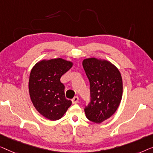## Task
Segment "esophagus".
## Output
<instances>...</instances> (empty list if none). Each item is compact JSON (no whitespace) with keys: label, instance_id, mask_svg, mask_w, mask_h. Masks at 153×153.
Segmentation results:
<instances>
[{"label":"esophagus","instance_id":"1","mask_svg":"<svg viewBox=\"0 0 153 153\" xmlns=\"http://www.w3.org/2000/svg\"><path fill=\"white\" fill-rule=\"evenodd\" d=\"M79 100V98L77 96H75V97L72 99V102L73 104H76Z\"/></svg>","mask_w":153,"mask_h":153}]
</instances>
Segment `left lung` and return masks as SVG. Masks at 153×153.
I'll list each match as a JSON object with an SVG mask.
<instances>
[{
    "label": "left lung",
    "instance_id": "obj_1",
    "mask_svg": "<svg viewBox=\"0 0 153 153\" xmlns=\"http://www.w3.org/2000/svg\"><path fill=\"white\" fill-rule=\"evenodd\" d=\"M82 66L89 80L91 102L85 108L86 117L100 123L117 110L123 96V79L115 65L100 58H86Z\"/></svg>",
    "mask_w": 153,
    "mask_h": 153
}]
</instances>
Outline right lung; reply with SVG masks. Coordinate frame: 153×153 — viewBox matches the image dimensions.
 I'll use <instances>...</instances> for the list:
<instances>
[{
  "label": "right lung",
  "mask_w": 153,
  "mask_h": 153,
  "mask_svg": "<svg viewBox=\"0 0 153 153\" xmlns=\"http://www.w3.org/2000/svg\"><path fill=\"white\" fill-rule=\"evenodd\" d=\"M74 65L62 58L42 59L32 68L28 88L32 102L40 114L51 120H59L72 104L64 94L62 76Z\"/></svg>",
  "instance_id": "add662e5"
}]
</instances>
